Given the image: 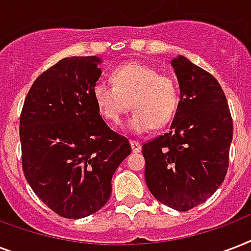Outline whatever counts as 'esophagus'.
I'll use <instances>...</instances> for the list:
<instances>
[{
    "label": "esophagus",
    "instance_id": "34e87169",
    "mask_svg": "<svg viewBox=\"0 0 251 251\" xmlns=\"http://www.w3.org/2000/svg\"><path fill=\"white\" fill-rule=\"evenodd\" d=\"M130 146H131V150H133V152H141L142 146L139 142L137 141H131L130 142Z\"/></svg>",
    "mask_w": 251,
    "mask_h": 251
}]
</instances>
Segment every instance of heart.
<instances>
[{
  "mask_svg": "<svg viewBox=\"0 0 251 251\" xmlns=\"http://www.w3.org/2000/svg\"><path fill=\"white\" fill-rule=\"evenodd\" d=\"M113 87L98 82L92 88L99 112L110 124H120L124 114L133 108L127 127L143 134L153 127H163L175 117L179 104L176 80L152 66L129 62L110 73Z\"/></svg>",
  "mask_w": 251,
  "mask_h": 251,
  "instance_id": "1",
  "label": "heart"
}]
</instances>
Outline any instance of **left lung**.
Listing matches in <instances>:
<instances>
[{
    "label": "left lung",
    "instance_id": "left-lung-1",
    "mask_svg": "<svg viewBox=\"0 0 251 251\" xmlns=\"http://www.w3.org/2000/svg\"><path fill=\"white\" fill-rule=\"evenodd\" d=\"M179 104L171 129L142 147L145 178L165 206L187 211L206 202L226 178L233 122L219 82L185 56L172 58Z\"/></svg>",
    "mask_w": 251,
    "mask_h": 251
}]
</instances>
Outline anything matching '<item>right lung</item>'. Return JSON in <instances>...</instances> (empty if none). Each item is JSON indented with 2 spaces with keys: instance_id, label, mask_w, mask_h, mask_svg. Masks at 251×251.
Listing matches in <instances>:
<instances>
[{
  "instance_id": "1",
  "label": "right lung",
  "mask_w": 251,
  "mask_h": 251,
  "mask_svg": "<svg viewBox=\"0 0 251 251\" xmlns=\"http://www.w3.org/2000/svg\"><path fill=\"white\" fill-rule=\"evenodd\" d=\"M101 58L70 57L29 88L21 114L22 165L44 204L60 216L82 219L101 208L114 172L131 152L94 101Z\"/></svg>"
}]
</instances>
